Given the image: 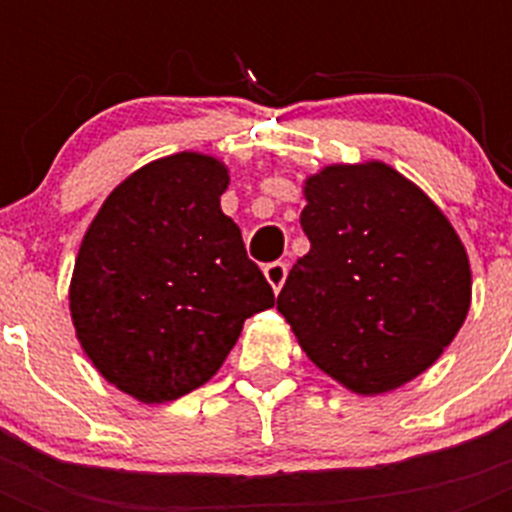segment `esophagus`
Instances as JSON below:
<instances>
[{
	"label": "esophagus",
	"mask_w": 512,
	"mask_h": 512,
	"mask_svg": "<svg viewBox=\"0 0 512 512\" xmlns=\"http://www.w3.org/2000/svg\"><path fill=\"white\" fill-rule=\"evenodd\" d=\"M265 279H268V284L273 287V292H279L281 287H284V281H287V273H289V265L281 263V260H276V263H268L263 268Z\"/></svg>",
	"instance_id": "obj_1"
}]
</instances>
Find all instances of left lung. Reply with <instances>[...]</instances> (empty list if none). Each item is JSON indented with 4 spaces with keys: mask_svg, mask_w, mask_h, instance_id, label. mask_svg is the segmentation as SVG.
I'll return each mask as SVG.
<instances>
[{
    "mask_svg": "<svg viewBox=\"0 0 512 512\" xmlns=\"http://www.w3.org/2000/svg\"><path fill=\"white\" fill-rule=\"evenodd\" d=\"M311 252L276 308L321 372L388 393L436 361L470 308V263L446 215L382 162L332 164L305 180Z\"/></svg>",
    "mask_w": 512,
    "mask_h": 512,
    "instance_id": "obj_1",
    "label": "left lung"
}]
</instances>
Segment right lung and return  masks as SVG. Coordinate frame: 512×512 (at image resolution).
Returning a JSON list of instances; mask_svg holds the SVG:
<instances>
[{
	"mask_svg": "<svg viewBox=\"0 0 512 512\" xmlns=\"http://www.w3.org/2000/svg\"><path fill=\"white\" fill-rule=\"evenodd\" d=\"M228 167L164 156L111 191L84 233L68 303L76 337L111 385L143 404L201 388L273 289L223 215Z\"/></svg>",
	"mask_w": 512,
	"mask_h": 512,
	"instance_id": "right-lung-1",
	"label": "right lung"
}]
</instances>
